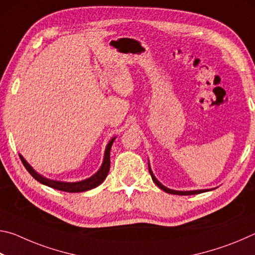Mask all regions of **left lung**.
<instances>
[{
	"instance_id": "8db88e82",
	"label": "left lung",
	"mask_w": 255,
	"mask_h": 255,
	"mask_svg": "<svg viewBox=\"0 0 255 255\" xmlns=\"http://www.w3.org/2000/svg\"><path fill=\"white\" fill-rule=\"evenodd\" d=\"M148 171H149V174L152 176V180L154 181V183L157 185L159 189H162L163 191H165L167 193H171V195H179V196H191V195H198V193H202V192H206V191H209L208 189L206 190H191V191H178V190H172L166 188L165 185H163L159 181L155 178V175L153 174L152 169H150V165H149V162H148ZM213 190V189H211Z\"/></svg>"
}]
</instances>
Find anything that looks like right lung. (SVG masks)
Listing matches in <instances>:
<instances>
[{
	"label": "right lung",
	"instance_id": "right-lung-1",
	"mask_svg": "<svg viewBox=\"0 0 255 255\" xmlns=\"http://www.w3.org/2000/svg\"><path fill=\"white\" fill-rule=\"evenodd\" d=\"M116 139V137L111 138L108 143L106 150H105V155H103V162L101 164L100 169L94 173L92 176L90 178L82 180V181H76V182H65V181H56V180H51V179H47L44 175H41L38 173V172L34 171L32 169V166L25 161L24 157L22 155H20L21 161H22L23 165L25 169L28 170V172L31 174L34 179H36L38 182H40L41 184H45L47 187H50L56 190H60V191H65V192H83V191H88V190H91L97 188L98 185H100L103 181L106 180L108 173H109L110 170V149L111 146L114 144V141Z\"/></svg>",
	"mask_w": 255,
	"mask_h": 255
}]
</instances>
